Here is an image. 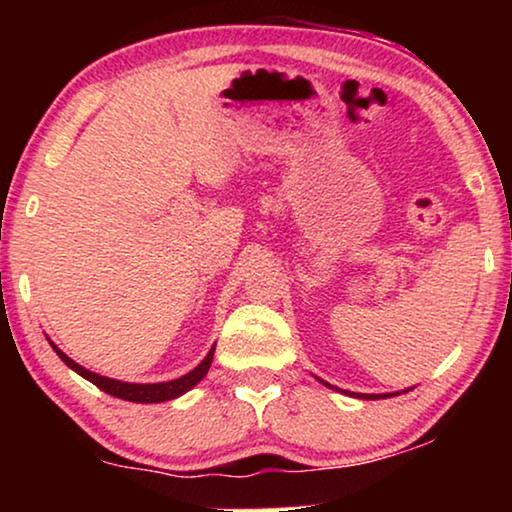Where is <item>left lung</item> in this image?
Here are the masks:
<instances>
[{
	"label": "left lung",
	"mask_w": 512,
	"mask_h": 512,
	"mask_svg": "<svg viewBox=\"0 0 512 512\" xmlns=\"http://www.w3.org/2000/svg\"><path fill=\"white\" fill-rule=\"evenodd\" d=\"M326 384V382H324ZM328 387H331V384H328ZM363 398H387V396H370V394H366Z\"/></svg>",
	"instance_id": "8db88e82"
}]
</instances>
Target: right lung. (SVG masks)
Segmentation results:
<instances>
[{"instance_id": "add662e5", "label": "right lung", "mask_w": 512, "mask_h": 512, "mask_svg": "<svg viewBox=\"0 0 512 512\" xmlns=\"http://www.w3.org/2000/svg\"><path fill=\"white\" fill-rule=\"evenodd\" d=\"M51 345H53V342H51ZM53 349H55V354H58L60 359L74 370V373L86 377L88 382H93L97 389L104 391V394L123 398V401H132V403H163V401H170V398H177L181 394H186L188 389H193L195 384H198L202 377L207 375V370H209V366H212V359H214V347H212V349H209V354L205 356V361H202L198 368H193L191 373L179 377V380L160 382V384H130V382L109 380V377L90 373V370H86L83 366H79L76 361L69 359V356L65 352H60V349L55 345H53Z\"/></svg>"}]
</instances>
